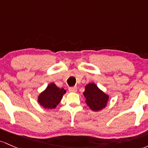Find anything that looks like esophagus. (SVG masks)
<instances>
[{
	"label": "esophagus",
	"instance_id": "1",
	"mask_svg": "<svg viewBox=\"0 0 148 148\" xmlns=\"http://www.w3.org/2000/svg\"><path fill=\"white\" fill-rule=\"evenodd\" d=\"M69 90L70 92H76L77 91V87H69Z\"/></svg>",
	"mask_w": 148,
	"mask_h": 148
}]
</instances>
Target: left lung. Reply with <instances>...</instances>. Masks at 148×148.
Wrapping results in <instances>:
<instances>
[{"label": "left lung", "instance_id": "8db88e82", "mask_svg": "<svg viewBox=\"0 0 148 148\" xmlns=\"http://www.w3.org/2000/svg\"><path fill=\"white\" fill-rule=\"evenodd\" d=\"M86 103L94 111H99L106 108L109 96L101 91L94 83H89L85 86L84 93Z\"/></svg>", "mask_w": 148, "mask_h": 148}]
</instances>
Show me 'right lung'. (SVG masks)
<instances>
[{
	"instance_id": "1",
	"label": "right lung",
	"mask_w": 148,
	"mask_h": 148,
	"mask_svg": "<svg viewBox=\"0 0 148 148\" xmlns=\"http://www.w3.org/2000/svg\"><path fill=\"white\" fill-rule=\"evenodd\" d=\"M66 92V91L64 88L60 89L57 87L54 83H51L47 86L45 90L38 96V101L44 108H55Z\"/></svg>"
}]
</instances>
